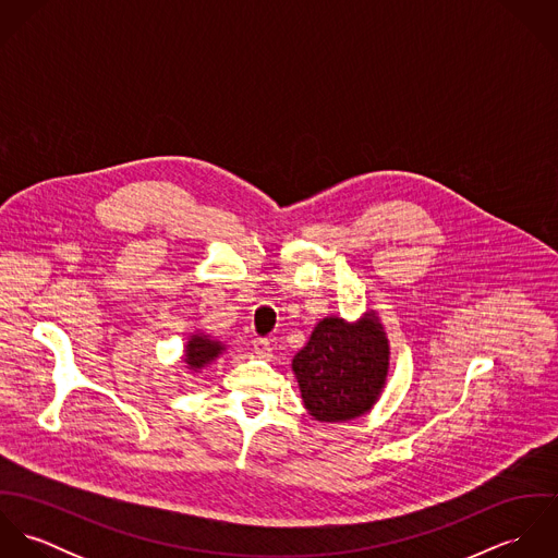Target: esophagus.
<instances>
[{"label": "esophagus", "mask_w": 558, "mask_h": 558, "mask_svg": "<svg viewBox=\"0 0 558 558\" xmlns=\"http://www.w3.org/2000/svg\"><path fill=\"white\" fill-rule=\"evenodd\" d=\"M253 352H255L259 359H270L272 345H270V341H268L266 337H257V339L253 341Z\"/></svg>", "instance_id": "1"}]
</instances>
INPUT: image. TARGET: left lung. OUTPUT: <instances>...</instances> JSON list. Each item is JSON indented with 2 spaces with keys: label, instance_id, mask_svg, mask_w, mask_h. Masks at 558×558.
Here are the masks:
<instances>
[{
  "label": "left lung",
  "instance_id": "obj_1",
  "mask_svg": "<svg viewBox=\"0 0 558 558\" xmlns=\"http://www.w3.org/2000/svg\"><path fill=\"white\" fill-rule=\"evenodd\" d=\"M301 396L312 416L326 423L365 414L385 389L389 341L369 312L356 324L324 318L294 356Z\"/></svg>",
  "mask_w": 558,
  "mask_h": 558
}]
</instances>
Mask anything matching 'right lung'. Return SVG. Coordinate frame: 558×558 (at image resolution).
Masks as SVG:
<instances>
[{"label": "right lung", "mask_w": 558, "mask_h": 558, "mask_svg": "<svg viewBox=\"0 0 558 558\" xmlns=\"http://www.w3.org/2000/svg\"><path fill=\"white\" fill-rule=\"evenodd\" d=\"M184 363L191 367V369H202L204 365H208L210 361H215L221 352H223V343L206 337V335H193L191 341L186 343V350H184Z\"/></svg>", "instance_id": "right-lung-1"}]
</instances>
